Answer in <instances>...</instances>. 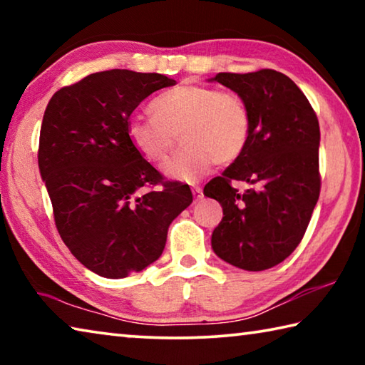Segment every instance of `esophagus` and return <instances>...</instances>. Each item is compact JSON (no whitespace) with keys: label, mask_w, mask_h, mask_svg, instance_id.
<instances>
[{"label":"esophagus","mask_w":365,"mask_h":365,"mask_svg":"<svg viewBox=\"0 0 365 365\" xmlns=\"http://www.w3.org/2000/svg\"><path fill=\"white\" fill-rule=\"evenodd\" d=\"M191 191H193V196H195L196 201L201 200V197H202V188L200 187V185H195V187L191 188Z\"/></svg>","instance_id":"obj_1"}]
</instances>
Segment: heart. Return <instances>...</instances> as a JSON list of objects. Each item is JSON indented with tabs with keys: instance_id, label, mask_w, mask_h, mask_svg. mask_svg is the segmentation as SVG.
Instances as JSON below:
<instances>
[{
	"instance_id": "heart-1",
	"label": "heart",
	"mask_w": 365,
	"mask_h": 365,
	"mask_svg": "<svg viewBox=\"0 0 365 365\" xmlns=\"http://www.w3.org/2000/svg\"><path fill=\"white\" fill-rule=\"evenodd\" d=\"M150 119L132 117L127 138L150 163H163L180 135L183 148L165 164V175L196 182L212 164L242 156L251 137V113L242 96L212 86L177 85L150 104Z\"/></svg>"
}]
</instances>
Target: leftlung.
<instances>
[{"instance_id":"obj_1","label":"left lung","mask_w":365,"mask_h":365,"mask_svg":"<svg viewBox=\"0 0 365 365\" xmlns=\"http://www.w3.org/2000/svg\"><path fill=\"white\" fill-rule=\"evenodd\" d=\"M211 80L242 96L251 113L246 150L205 187V196L224 209L212 232V250L235 267L270 269L296 250L317 205V115L298 85L282 72H220ZM233 181L253 188L240 194Z\"/></svg>"}]
</instances>
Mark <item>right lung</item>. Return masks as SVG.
I'll use <instances>...</instances> for the list:
<instances>
[{
	"instance_id": "add662e5",
	"label": "right lung",
	"mask_w": 365,
	"mask_h": 365,
	"mask_svg": "<svg viewBox=\"0 0 365 365\" xmlns=\"http://www.w3.org/2000/svg\"><path fill=\"white\" fill-rule=\"evenodd\" d=\"M160 73L113 69L64 86L43 115L38 168L67 248L106 279L143 270L163 255L168 230L187 209L188 185L164 177L135 151L127 123Z\"/></svg>"
}]
</instances>
